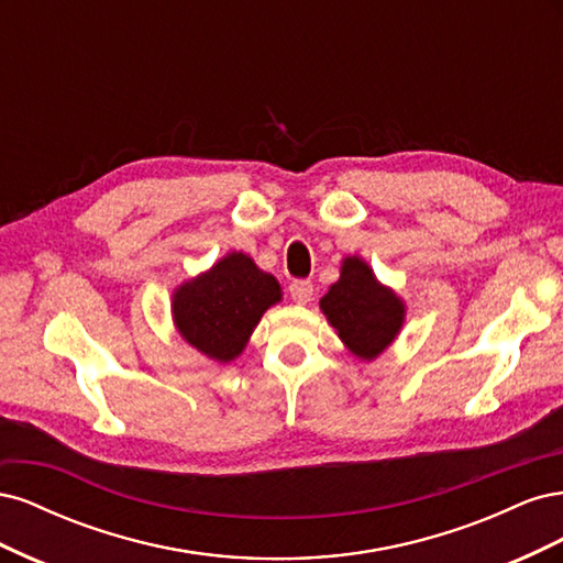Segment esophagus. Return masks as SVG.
Returning a JSON list of instances; mask_svg holds the SVG:
<instances>
[{"instance_id": "esophagus-1", "label": "esophagus", "mask_w": 563, "mask_h": 563, "mask_svg": "<svg viewBox=\"0 0 563 563\" xmlns=\"http://www.w3.org/2000/svg\"><path fill=\"white\" fill-rule=\"evenodd\" d=\"M288 291H291V298L298 305H302V302H308L312 298L314 288H312V284L308 279H296V282H291V286H288Z\"/></svg>"}]
</instances>
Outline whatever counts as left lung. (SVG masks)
<instances>
[{"mask_svg": "<svg viewBox=\"0 0 563 563\" xmlns=\"http://www.w3.org/2000/svg\"><path fill=\"white\" fill-rule=\"evenodd\" d=\"M321 310L343 343L362 360L378 356L401 329L404 305L362 258H345L340 279L321 298Z\"/></svg>", "mask_w": 563, "mask_h": 563, "instance_id": "left-lung-1", "label": "left lung"}]
</instances>
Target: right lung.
<instances>
[{
  "label": "right lung",
  "mask_w": 563,
  "mask_h": 563,
  "mask_svg": "<svg viewBox=\"0 0 563 563\" xmlns=\"http://www.w3.org/2000/svg\"><path fill=\"white\" fill-rule=\"evenodd\" d=\"M282 300L277 279L255 267L244 253H230L207 275L183 284L174 296L180 335L209 354L230 362L246 345L263 312Z\"/></svg>",
  "instance_id": "1"
}]
</instances>
